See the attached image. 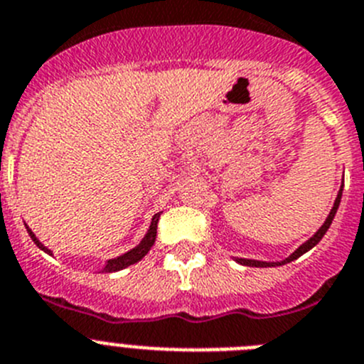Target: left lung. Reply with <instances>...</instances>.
Returning <instances> with one entry per match:
<instances>
[{"instance_id":"8db88e82","label":"left lung","mask_w":364,"mask_h":364,"mask_svg":"<svg viewBox=\"0 0 364 364\" xmlns=\"http://www.w3.org/2000/svg\"><path fill=\"white\" fill-rule=\"evenodd\" d=\"M341 196H343V185H341V188H339V192H337V198H336V201H333V206H332V210H330L328 218H326L325 223L321 225L319 230H317L316 234L309 239V241H304L299 248H296L292 254L288 255L287 259H283V261H257V259H245V257H235V261H237L239 264H245V267L267 268V267H281V264H287V263H290V261L301 257L303 254H306L309 250H312V248L319 243L321 239H323V235L326 234V230H328L330 225H332L333 218H336V212H337V208H339V203H341Z\"/></svg>"}]
</instances>
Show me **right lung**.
Returning a JSON list of instances; mask_svg holds the SVG:
<instances>
[{
  "label": "right lung",
  "instance_id": "right-lung-1",
  "mask_svg": "<svg viewBox=\"0 0 364 364\" xmlns=\"http://www.w3.org/2000/svg\"><path fill=\"white\" fill-rule=\"evenodd\" d=\"M159 215H161V212H159V214H156L152 218V223H150V227H149V230H146L145 237L141 239V243L137 245V247H134L132 250L125 252V254H121V255H117V257H114V259L107 261V263H105V267L101 268V272H109V274H110V272L123 270V268L130 267V264L137 263V261H141L143 257H145V255L149 254V250H150V248H152V245L156 243V235H158ZM25 227H27V225H25ZM27 232H28V235H31V237H32V241H34V243L38 245V247L41 248V250L47 252L48 255H52V250H48V248L45 247V245L41 243V241H39L38 237H36V234L28 227H27Z\"/></svg>",
  "mask_w": 364,
  "mask_h": 364
}]
</instances>
